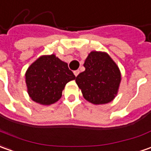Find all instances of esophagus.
<instances>
[{"instance_id": "34e87169", "label": "esophagus", "mask_w": 151, "mask_h": 151, "mask_svg": "<svg viewBox=\"0 0 151 151\" xmlns=\"http://www.w3.org/2000/svg\"><path fill=\"white\" fill-rule=\"evenodd\" d=\"M73 73H74V75L77 77V76L78 75V73H79V70H76V71L73 72Z\"/></svg>"}]
</instances>
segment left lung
Returning a JSON list of instances; mask_svg holds the SVG:
<instances>
[{
    "mask_svg": "<svg viewBox=\"0 0 151 151\" xmlns=\"http://www.w3.org/2000/svg\"><path fill=\"white\" fill-rule=\"evenodd\" d=\"M83 66L85 71L75 81L84 98L96 105L112 101L121 83V72L112 58L105 52L92 51Z\"/></svg>",
    "mask_w": 151,
    "mask_h": 151,
    "instance_id": "obj_1",
    "label": "left lung"
}]
</instances>
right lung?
<instances>
[{"mask_svg": "<svg viewBox=\"0 0 151 151\" xmlns=\"http://www.w3.org/2000/svg\"><path fill=\"white\" fill-rule=\"evenodd\" d=\"M68 63L54 54L41 56L33 63L25 73L29 96L41 105H50L62 97L65 85L75 79Z\"/></svg>", "mask_w": 151, "mask_h": 151, "instance_id": "right-lung-1", "label": "right lung"}]
</instances>
